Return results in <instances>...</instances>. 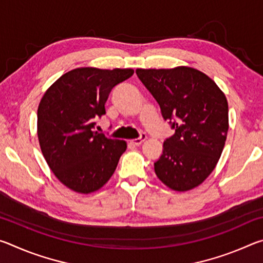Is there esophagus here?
I'll list each match as a JSON object with an SVG mask.
<instances>
[{"instance_id": "obj_1", "label": "esophagus", "mask_w": 263, "mask_h": 263, "mask_svg": "<svg viewBox=\"0 0 263 263\" xmlns=\"http://www.w3.org/2000/svg\"><path fill=\"white\" fill-rule=\"evenodd\" d=\"M146 135H141V137H139V138H137V139H133V140H130V142L132 145H136V146H139V145H141L142 142H144L145 140H146Z\"/></svg>"}]
</instances>
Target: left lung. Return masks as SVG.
<instances>
[{"label": "left lung", "instance_id": "left-lung-1", "mask_svg": "<svg viewBox=\"0 0 263 263\" xmlns=\"http://www.w3.org/2000/svg\"><path fill=\"white\" fill-rule=\"evenodd\" d=\"M136 73L175 132L163 142L155 174L168 188L186 191L211 174L225 146L229 104L206 74L186 66Z\"/></svg>", "mask_w": 263, "mask_h": 263}]
</instances>
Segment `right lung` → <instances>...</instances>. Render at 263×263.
Here are the masks:
<instances>
[{"mask_svg": "<svg viewBox=\"0 0 263 263\" xmlns=\"http://www.w3.org/2000/svg\"><path fill=\"white\" fill-rule=\"evenodd\" d=\"M131 68L69 70L47 89L37 114L39 145L48 167L62 184L80 194L101 189L126 151V141L94 131L105 115V102Z\"/></svg>", "mask_w": 263, "mask_h": 263, "instance_id": "obj_1", "label": "right lung"}]
</instances>
